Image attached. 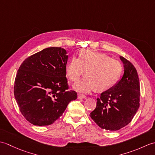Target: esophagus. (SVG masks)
I'll use <instances>...</instances> for the list:
<instances>
[{
  "label": "esophagus",
  "instance_id": "esophagus-1",
  "mask_svg": "<svg viewBox=\"0 0 155 155\" xmlns=\"http://www.w3.org/2000/svg\"><path fill=\"white\" fill-rule=\"evenodd\" d=\"M78 98H79V99H85V98H87V97L84 96L83 94H78Z\"/></svg>",
  "mask_w": 155,
  "mask_h": 155
}]
</instances>
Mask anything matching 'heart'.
I'll return each mask as SVG.
<instances>
[{
	"mask_svg": "<svg viewBox=\"0 0 155 155\" xmlns=\"http://www.w3.org/2000/svg\"><path fill=\"white\" fill-rule=\"evenodd\" d=\"M66 73L72 81H77L86 70L87 76L73 85L81 93L88 94L97 89L104 92L117 83L123 72L120 62L106 54L90 50L81 52L79 58L72 57L66 65Z\"/></svg>",
	"mask_w": 155,
	"mask_h": 155,
	"instance_id": "obj_1",
	"label": "heart"
}]
</instances>
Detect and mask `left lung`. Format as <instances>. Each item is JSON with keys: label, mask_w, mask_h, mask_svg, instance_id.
<instances>
[{"label": "left lung", "mask_w": 155, "mask_h": 155, "mask_svg": "<svg viewBox=\"0 0 155 155\" xmlns=\"http://www.w3.org/2000/svg\"><path fill=\"white\" fill-rule=\"evenodd\" d=\"M124 72L117 83L101 93L96 108L90 114L103 129L117 130L133 119L139 108L140 83L137 71L130 62L120 57Z\"/></svg>", "instance_id": "1"}]
</instances>
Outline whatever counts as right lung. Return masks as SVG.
<instances>
[{
    "mask_svg": "<svg viewBox=\"0 0 155 155\" xmlns=\"http://www.w3.org/2000/svg\"><path fill=\"white\" fill-rule=\"evenodd\" d=\"M67 51L49 47L31 56L22 62L16 76L14 94L22 114L36 126L54 123L71 101L74 91H67L65 67Z\"/></svg>",
    "mask_w": 155,
    "mask_h": 155,
    "instance_id": "1",
    "label": "right lung"
}]
</instances>
